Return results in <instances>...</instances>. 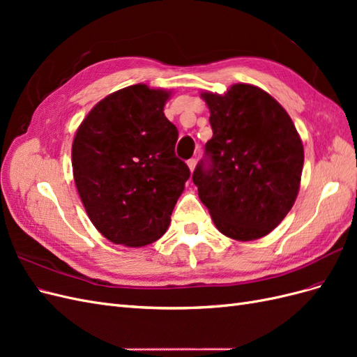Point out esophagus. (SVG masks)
<instances>
[{"label": "esophagus", "instance_id": "34e87169", "mask_svg": "<svg viewBox=\"0 0 357 357\" xmlns=\"http://www.w3.org/2000/svg\"><path fill=\"white\" fill-rule=\"evenodd\" d=\"M195 165H197V160L195 159H189L188 160V167H189L190 172H193V169H195Z\"/></svg>", "mask_w": 357, "mask_h": 357}]
</instances>
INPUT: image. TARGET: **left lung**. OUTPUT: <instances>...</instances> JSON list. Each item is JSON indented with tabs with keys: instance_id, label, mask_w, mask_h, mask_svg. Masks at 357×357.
Instances as JSON below:
<instances>
[{
	"instance_id": "left-lung-1",
	"label": "left lung",
	"mask_w": 357,
	"mask_h": 357,
	"mask_svg": "<svg viewBox=\"0 0 357 357\" xmlns=\"http://www.w3.org/2000/svg\"><path fill=\"white\" fill-rule=\"evenodd\" d=\"M213 137L192 180L223 235L262 238L282 223L299 192L304 146L287 112L247 83L202 92ZM208 164L205 165L204 162Z\"/></svg>"
}]
</instances>
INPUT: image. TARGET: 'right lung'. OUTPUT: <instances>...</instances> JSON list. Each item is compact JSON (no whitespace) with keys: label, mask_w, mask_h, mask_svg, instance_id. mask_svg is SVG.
Instances as JSON below:
<instances>
[{"label":"right lung","mask_w":357,"mask_h":357,"mask_svg":"<svg viewBox=\"0 0 357 357\" xmlns=\"http://www.w3.org/2000/svg\"><path fill=\"white\" fill-rule=\"evenodd\" d=\"M169 92L132 84L105 96L75 132V188L107 240L142 247L160 238L190 177L176 156L177 128L164 114Z\"/></svg>","instance_id":"right-lung-1"}]
</instances>
